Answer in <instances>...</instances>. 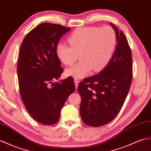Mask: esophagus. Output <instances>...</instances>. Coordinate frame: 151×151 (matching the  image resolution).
Masks as SVG:
<instances>
[{
  "mask_svg": "<svg viewBox=\"0 0 151 151\" xmlns=\"http://www.w3.org/2000/svg\"><path fill=\"white\" fill-rule=\"evenodd\" d=\"M79 83V81H78V79H74V83H75V85H76V89L78 88V86Z\"/></svg>",
  "mask_w": 151,
  "mask_h": 151,
  "instance_id": "34e87169",
  "label": "esophagus"
}]
</instances>
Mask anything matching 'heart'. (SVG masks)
I'll return each mask as SVG.
<instances>
[{
    "label": "heart",
    "mask_w": 151,
    "mask_h": 151,
    "mask_svg": "<svg viewBox=\"0 0 151 151\" xmlns=\"http://www.w3.org/2000/svg\"><path fill=\"white\" fill-rule=\"evenodd\" d=\"M68 41L70 46L59 43L56 54L66 66H71L78 59L81 61L66 70L67 76L83 78L92 70L98 72L109 63L116 45V33L110 26L86 27L76 29Z\"/></svg>",
    "instance_id": "obj_1"
}]
</instances>
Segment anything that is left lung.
Wrapping results in <instances>:
<instances>
[{
	"mask_svg": "<svg viewBox=\"0 0 151 151\" xmlns=\"http://www.w3.org/2000/svg\"><path fill=\"white\" fill-rule=\"evenodd\" d=\"M116 34L117 44L111 59L101 72L83 79L78 85L81 96L80 114L92 127L110 123L125 101L132 79L131 50L122 31L110 22Z\"/></svg>",
	"mask_w": 151,
	"mask_h": 151,
	"instance_id": "obj_1",
	"label": "left lung"
}]
</instances>
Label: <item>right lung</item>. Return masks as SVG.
I'll return each mask as SVG.
<instances>
[{"mask_svg": "<svg viewBox=\"0 0 151 151\" xmlns=\"http://www.w3.org/2000/svg\"><path fill=\"white\" fill-rule=\"evenodd\" d=\"M70 30L60 24L42 23L25 36L20 48V94L29 115L43 125L58 122L66 100L76 88L72 77L54 82L63 72L56 46Z\"/></svg>", "mask_w": 151, "mask_h": 151, "instance_id": "add662e5", "label": "right lung"}]
</instances>
